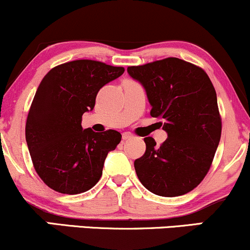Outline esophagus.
Instances as JSON below:
<instances>
[{
  "label": "esophagus",
  "instance_id": "1",
  "mask_svg": "<svg viewBox=\"0 0 250 250\" xmlns=\"http://www.w3.org/2000/svg\"><path fill=\"white\" fill-rule=\"evenodd\" d=\"M133 137V135H131V133H128V131H125V133L122 134V139L123 140H129Z\"/></svg>",
  "mask_w": 250,
  "mask_h": 250
}]
</instances>
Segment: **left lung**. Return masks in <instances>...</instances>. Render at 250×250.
<instances>
[{
	"label": "left lung",
	"instance_id": "8db88e82",
	"mask_svg": "<svg viewBox=\"0 0 250 250\" xmlns=\"http://www.w3.org/2000/svg\"><path fill=\"white\" fill-rule=\"evenodd\" d=\"M145 87L150 115L168 137L157 147L145 137L146 153L134 162L141 183L159 196L185 195L200 185L210 169L222 122L216 91L202 68L177 57L128 67Z\"/></svg>",
	"mask_w": 250,
	"mask_h": 250
}]
</instances>
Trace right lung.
<instances>
[{
    "label": "right lung",
    "instance_id": "obj_1",
    "mask_svg": "<svg viewBox=\"0 0 250 250\" xmlns=\"http://www.w3.org/2000/svg\"><path fill=\"white\" fill-rule=\"evenodd\" d=\"M123 73V67L76 60L43 77L28 113L25 141L37 175L53 190L84 193L101 179L105 157L122 135L83 130L82 115L93 110L100 89Z\"/></svg>",
    "mask_w": 250,
    "mask_h": 250
}]
</instances>
